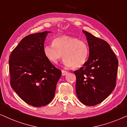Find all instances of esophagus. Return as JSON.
I'll return each mask as SVG.
<instances>
[{"mask_svg":"<svg viewBox=\"0 0 127 127\" xmlns=\"http://www.w3.org/2000/svg\"><path fill=\"white\" fill-rule=\"evenodd\" d=\"M62 75H63V76L66 75L68 73V71H64V70H62Z\"/></svg>","mask_w":127,"mask_h":127,"instance_id":"esophagus-1","label":"esophagus"}]
</instances>
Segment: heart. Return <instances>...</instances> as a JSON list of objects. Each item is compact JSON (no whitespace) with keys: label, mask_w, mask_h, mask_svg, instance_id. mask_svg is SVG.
Returning <instances> with one entry per match:
<instances>
[{"label":"heart","mask_w":127,"mask_h":127,"mask_svg":"<svg viewBox=\"0 0 127 127\" xmlns=\"http://www.w3.org/2000/svg\"><path fill=\"white\" fill-rule=\"evenodd\" d=\"M52 44L43 48L44 54L50 62L56 64L63 57L65 67L78 68L87 62L89 49L85 42L75 37L62 36L54 39Z\"/></svg>","instance_id":"b5f03b06"}]
</instances>
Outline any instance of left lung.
Segmentation results:
<instances>
[{
  "mask_svg": "<svg viewBox=\"0 0 127 127\" xmlns=\"http://www.w3.org/2000/svg\"><path fill=\"white\" fill-rule=\"evenodd\" d=\"M82 32L87 37L89 55L83 67L74 72L76 94L82 103L95 106L114 89L119 62L107 42L84 30Z\"/></svg>",
  "mask_w": 127,
  "mask_h": 127,
  "instance_id": "left-lung-1",
  "label": "left lung"
}]
</instances>
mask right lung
Returning <instances> with one entry per match:
<instances>
[{
	"label": "right lung",
	"mask_w": 127,
	"mask_h": 127,
	"mask_svg": "<svg viewBox=\"0 0 127 127\" xmlns=\"http://www.w3.org/2000/svg\"><path fill=\"white\" fill-rule=\"evenodd\" d=\"M50 32L44 31L25 36L9 57L11 88L22 100L34 107L51 102L62 75L43 52L44 42Z\"/></svg>",
	"instance_id": "obj_1"
}]
</instances>
